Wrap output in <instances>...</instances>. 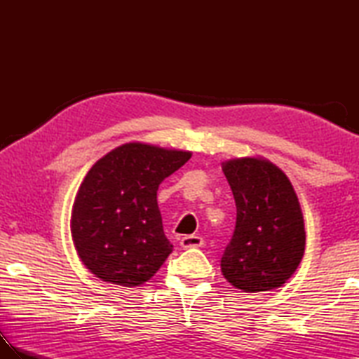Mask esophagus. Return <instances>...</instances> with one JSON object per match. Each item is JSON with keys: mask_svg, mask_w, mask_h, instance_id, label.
Masks as SVG:
<instances>
[{"mask_svg": "<svg viewBox=\"0 0 359 359\" xmlns=\"http://www.w3.org/2000/svg\"><path fill=\"white\" fill-rule=\"evenodd\" d=\"M180 245L184 248H197V247L203 245V239L201 238V236L189 234V236H185V238H182Z\"/></svg>", "mask_w": 359, "mask_h": 359, "instance_id": "34e87169", "label": "esophagus"}]
</instances>
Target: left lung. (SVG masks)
I'll list each match as a JSON object with an SVG mask.
<instances>
[{"instance_id": "obj_1", "label": "left lung", "mask_w": 359, "mask_h": 359, "mask_svg": "<svg viewBox=\"0 0 359 359\" xmlns=\"http://www.w3.org/2000/svg\"><path fill=\"white\" fill-rule=\"evenodd\" d=\"M222 170L236 202V226L220 261L224 276L247 293L278 288L292 278L306 247L294 189L266 160L236 158Z\"/></svg>"}]
</instances>
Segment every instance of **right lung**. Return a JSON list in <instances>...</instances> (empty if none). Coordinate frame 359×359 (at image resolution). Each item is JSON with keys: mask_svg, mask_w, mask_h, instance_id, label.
I'll return each instance as SVG.
<instances>
[{"mask_svg": "<svg viewBox=\"0 0 359 359\" xmlns=\"http://www.w3.org/2000/svg\"><path fill=\"white\" fill-rule=\"evenodd\" d=\"M189 158L187 151L126 143L90 168L75 197L71 230L80 259L97 278L135 287L163 265L172 245L157 191Z\"/></svg>", "mask_w": 359, "mask_h": 359, "instance_id": "1", "label": "right lung"}]
</instances>
